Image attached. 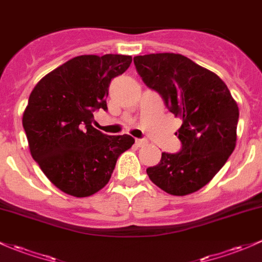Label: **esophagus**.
Returning <instances> with one entry per match:
<instances>
[{"instance_id": "1", "label": "esophagus", "mask_w": 262, "mask_h": 262, "mask_svg": "<svg viewBox=\"0 0 262 262\" xmlns=\"http://www.w3.org/2000/svg\"><path fill=\"white\" fill-rule=\"evenodd\" d=\"M135 142H136V146H139V147H143V146L147 145V140H143V139H136L135 140Z\"/></svg>"}]
</instances>
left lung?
I'll use <instances>...</instances> for the list:
<instances>
[{
  "label": "left lung",
  "mask_w": 262,
  "mask_h": 262,
  "mask_svg": "<svg viewBox=\"0 0 262 262\" xmlns=\"http://www.w3.org/2000/svg\"><path fill=\"white\" fill-rule=\"evenodd\" d=\"M143 82L164 98L182 120L176 132L180 152H162L159 165L146 170L165 192L185 196L209 184L236 146L238 107L224 81L179 53L134 57Z\"/></svg>",
  "instance_id": "obj_1"
}]
</instances>
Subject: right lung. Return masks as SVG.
Wrapping results in <instances>:
<instances>
[{
  "instance_id": "right-lung-1",
  "label": "right lung",
  "mask_w": 262,
  "mask_h": 262,
  "mask_svg": "<svg viewBox=\"0 0 262 262\" xmlns=\"http://www.w3.org/2000/svg\"><path fill=\"white\" fill-rule=\"evenodd\" d=\"M131 56L82 55L38 81L22 125L31 156L67 195L87 198L107 185L117 159L134 145L130 135L107 136L91 125L107 108L110 82L130 67Z\"/></svg>"
}]
</instances>
